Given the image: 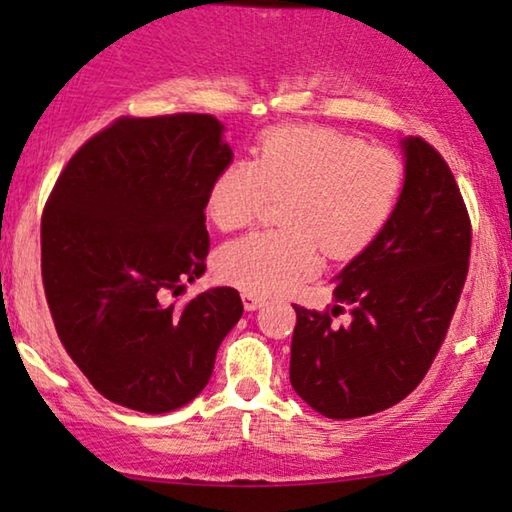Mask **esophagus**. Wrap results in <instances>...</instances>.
<instances>
[{
	"label": "esophagus",
	"mask_w": 512,
	"mask_h": 512,
	"mask_svg": "<svg viewBox=\"0 0 512 512\" xmlns=\"http://www.w3.org/2000/svg\"><path fill=\"white\" fill-rule=\"evenodd\" d=\"M241 299H243V308H246L248 312H253V310L262 308V305H264L262 296H255V294H243Z\"/></svg>",
	"instance_id": "1"
}]
</instances>
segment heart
<instances>
[{
	"instance_id": "obj_1",
	"label": "heart",
	"mask_w": 512,
	"mask_h": 512,
	"mask_svg": "<svg viewBox=\"0 0 512 512\" xmlns=\"http://www.w3.org/2000/svg\"><path fill=\"white\" fill-rule=\"evenodd\" d=\"M402 183L400 158L356 137L319 126L266 133L253 160H232L213 177L207 213L230 232L253 223L269 197H285V227L220 248L218 276L259 296L292 292L317 273L319 248L333 259L363 253L393 216Z\"/></svg>"
}]
</instances>
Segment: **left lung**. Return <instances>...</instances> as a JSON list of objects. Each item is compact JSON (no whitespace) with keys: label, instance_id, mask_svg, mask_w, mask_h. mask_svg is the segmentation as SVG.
<instances>
[{"label":"left lung","instance_id":"1","mask_svg":"<svg viewBox=\"0 0 512 512\" xmlns=\"http://www.w3.org/2000/svg\"><path fill=\"white\" fill-rule=\"evenodd\" d=\"M400 151V200L333 278L331 312L294 305L289 381L326 418L370 416L407 398L437 356L467 278L471 225L451 167L421 137H402ZM342 309L350 324L331 325Z\"/></svg>","mask_w":512,"mask_h":512}]
</instances>
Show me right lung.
I'll use <instances>...</instances> for the list:
<instances>
[{
  "label": "right lung",
  "instance_id": "add662e5",
  "mask_svg": "<svg viewBox=\"0 0 512 512\" xmlns=\"http://www.w3.org/2000/svg\"><path fill=\"white\" fill-rule=\"evenodd\" d=\"M232 158L211 114L119 119L68 160L45 204L41 271L57 335L121 407L167 414L195 400L243 315L232 287L170 303L204 273L207 193Z\"/></svg>",
  "mask_w": 512,
  "mask_h": 512
}]
</instances>
